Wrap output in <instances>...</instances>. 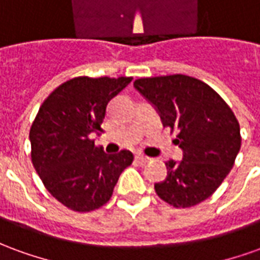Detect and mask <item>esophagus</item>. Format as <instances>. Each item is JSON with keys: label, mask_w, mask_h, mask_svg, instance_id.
<instances>
[{"label": "esophagus", "mask_w": 260, "mask_h": 260, "mask_svg": "<svg viewBox=\"0 0 260 260\" xmlns=\"http://www.w3.org/2000/svg\"><path fill=\"white\" fill-rule=\"evenodd\" d=\"M150 160V157H147V156H143V154H136L135 156V161L139 164H146L147 161Z\"/></svg>", "instance_id": "esophagus-1"}]
</instances>
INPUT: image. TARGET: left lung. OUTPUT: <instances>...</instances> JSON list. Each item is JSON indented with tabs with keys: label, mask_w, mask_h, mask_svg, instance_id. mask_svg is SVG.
<instances>
[{
	"label": "left lung",
	"mask_w": 260,
	"mask_h": 260,
	"mask_svg": "<svg viewBox=\"0 0 260 260\" xmlns=\"http://www.w3.org/2000/svg\"><path fill=\"white\" fill-rule=\"evenodd\" d=\"M135 89L156 107L163 126L177 131L182 160L166 161L167 177L154 184L160 199L174 207L201 203L221 185L240 152L238 119L218 93L186 75L141 78Z\"/></svg>",
	"instance_id": "8db88e82"
}]
</instances>
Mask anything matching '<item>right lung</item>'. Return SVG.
<instances>
[{
  "label": "right lung",
  "mask_w": 260,
  "mask_h": 260,
  "mask_svg": "<svg viewBox=\"0 0 260 260\" xmlns=\"http://www.w3.org/2000/svg\"><path fill=\"white\" fill-rule=\"evenodd\" d=\"M132 78L78 76L59 85L39 108L30 128L31 163L51 195L75 212L106 205L119 175L134 161L129 150L107 154L94 145L108 103Z\"/></svg>",
  "instance_id": "1"
}]
</instances>
